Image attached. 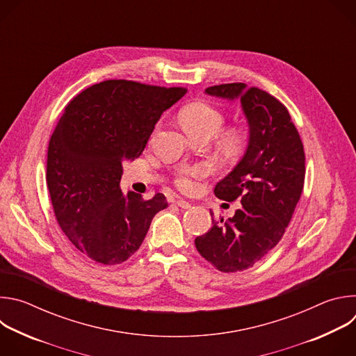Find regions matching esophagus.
Wrapping results in <instances>:
<instances>
[{
  "label": "esophagus",
  "mask_w": 356,
  "mask_h": 356,
  "mask_svg": "<svg viewBox=\"0 0 356 356\" xmlns=\"http://www.w3.org/2000/svg\"><path fill=\"white\" fill-rule=\"evenodd\" d=\"M175 204L180 209H190L191 207V202L184 201V200H177V201H175Z\"/></svg>",
  "instance_id": "34e87169"
}]
</instances>
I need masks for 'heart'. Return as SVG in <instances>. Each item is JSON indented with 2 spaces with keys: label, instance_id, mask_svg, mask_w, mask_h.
Wrapping results in <instances>:
<instances>
[{
  "label": "heart",
  "instance_id": "b5f03b06",
  "mask_svg": "<svg viewBox=\"0 0 356 356\" xmlns=\"http://www.w3.org/2000/svg\"><path fill=\"white\" fill-rule=\"evenodd\" d=\"M180 124L190 138L216 135L225 122L224 113L207 101H194L181 108L179 114ZM220 146L225 150H238L245 142V132L241 128H229L220 134ZM209 169L206 165H195L181 169L175 177V186L183 193H193L197 188V180L204 177Z\"/></svg>",
  "mask_w": 356,
  "mask_h": 356
}]
</instances>
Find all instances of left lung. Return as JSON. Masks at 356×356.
<instances>
[{"label":"left lung","instance_id":"1","mask_svg":"<svg viewBox=\"0 0 356 356\" xmlns=\"http://www.w3.org/2000/svg\"><path fill=\"white\" fill-rule=\"evenodd\" d=\"M206 92L241 98L249 122L245 156L214 188L225 201L239 198L241 209L227 221L213 218L211 229L194 241L216 269L234 273L264 259L282 239L302 191L306 156L287 108L265 90L228 83Z\"/></svg>","mask_w":356,"mask_h":356}]
</instances>
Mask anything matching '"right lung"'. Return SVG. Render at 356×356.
Wrapping results in <instances>:
<instances>
[{"label": "right lung", "mask_w": 356, "mask_h": 356, "mask_svg": "<svg viewBox=\"0 0 356 356\" xmlns=\"http://www.w3.org/2000/svg\"><path fill=\"white\" fill-rule=\"evenodd\" d=\"M131 80H107L65 107L47 147L46 183L63 234L101 265L125 262L139 249L152 220L168 207L161 193L145 200L122 194V163L142 155L163 111L186 94Z\"/></svg>", "instance_id": "1"}]
</instances>
